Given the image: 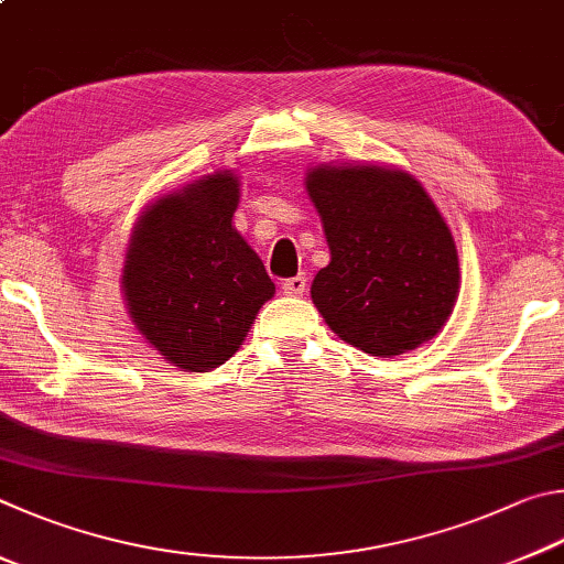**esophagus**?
<instances>
[{
  "label": "esophagus",
  "mask_w": 564,
  "mask_h": 564,
  "mask_svg": "<svg viewBox=\"0 0 564 564\" xmlns=\"http://www.w3.org/2000/svg\"><path fill=\"white\" fill-rule=\"evenodd\" d=\"M304 290H307V276H304V274L290 276V280L282 282V292L290 294V297H300Z\"/></svg>",
  "instance_id": "34e87169"
}]
</instances>
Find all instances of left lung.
I'll return each instance as SVG.
<instances>
[{"label":"left lung","instance_id":"8db88e82","mask_svg":"<svg viewBox=\"0 0 564 564\" xmlns=\"http://www.w3.org/2000/svg\"><path fill=\"white\" fill-rule=\"evenodd\" d=\"M329 245L312 282L327 327L371 357H399L446 327L460 288L446 217L393 165L319 163L304 175Z\"/></svg>","mask_w":564,"mask_h":564}]
</instances>
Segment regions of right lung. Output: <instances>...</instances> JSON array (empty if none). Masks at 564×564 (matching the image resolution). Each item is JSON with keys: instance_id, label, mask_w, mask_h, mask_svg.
Returning <instances> with one entry per match:
<instances>
[{"instance_id": "1", "label": "right lung", "mask_w": 564, "mask_h": 564, "mask_svg": "<svg viewBox=\"0 0 564 564\" xmlns=\"http://www.w3.org/2000/svg\"><path fill=\"white\" fill-rule=\"evenodd\" d=\"M240 175L215 171L143 207L121 270L126 312L145 344L185 371L240 349L274 282L235 230Z\"/></svg>"}]
</instances>
